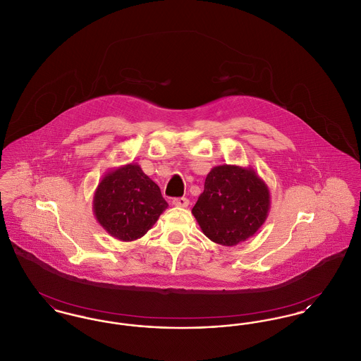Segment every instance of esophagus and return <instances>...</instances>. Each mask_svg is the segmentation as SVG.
I'll use <instances>...</instances> for the list:
<instances>
[{
    "label": "esophagus",
    "instance_id": "obj_1",
    "mask_svg": "<svg viewBox=\"0 0 361 361\" xmlns=\"http://www.w3.org/2000/svg\"><path fill=\"white\" fill-rule=\"evenodd\" d=\"M171 203L176 207H187L190 204V200L187 197H174Z\"/></svg>",
    "mask_w": 361,
    "mask_h": 361
}]
</instances>
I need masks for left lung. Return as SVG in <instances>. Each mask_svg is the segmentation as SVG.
I'll list each match as a JSON object with an SVG mask.
<instances>
[{"label": "left lung", "instance_id": "1", "mask_svg": "<svg viewBox=\"0 0 361 361\" xmlns=\"http://www.w3.org/2000/svg\"><path fill=\"white\" fill-rule=\"evenodd\" d=\"M269 210V187L252 168L219 165L207 174L192 214L212 241L233 247L260 229Z\"/></svg>", "mask_w": 361, "mask_h": 361}]
</instances>
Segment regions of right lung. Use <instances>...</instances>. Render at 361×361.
<instances>
[{
    "mask_svg": "<svg viewBox=\"0 0 361 361\" xmlns=\"http://www.w3.org/2000/svg\"><path fill=\"white\" fill-rule=\"evenodd\" d=\"M166 209L168 203L159 187L137 164L109 170L99 181L92 200L99 225L121 241L143 237Z\"/></svg>",
    "mask_w": 361,
    "mask_h": 361,
    "instance_id": "1",
    "label": "right lung"
}]
</instances>
